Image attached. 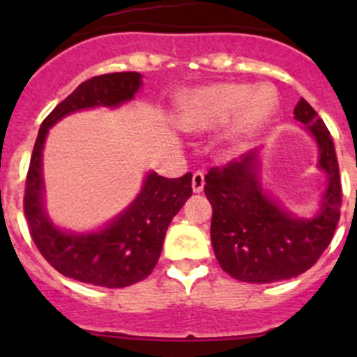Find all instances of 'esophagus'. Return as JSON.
I'll list each match as a JSON object with an SVG mask.
<instances>
[{
  "label": "esophagus",
  "instance_id": "1",
  "mask_svg": "<svg viewBox=\"0 0 357 357\" xmlns=\"http://www.w3.org/2000/svg\"><path fill=\"white\" fill-rule=\"evenodd\" d=\"M204 186H205V179H204V172L197 171L193 172V178H192V188L195 193L204 192Z\"/></svg>",
  "mask_w": 357,
  "mask_h": 357
}]
</instances>
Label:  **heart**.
I'll return each instance as SVG.
<instances>
[{
	"instance_id": "heart-1",
	"label": "heart",
	"mask_w": 357,
	"mask_h": 357,
	"mask_svg": "<svg viewBox=\"0 0 357 357\" xmlns=\"http://www.w3.org/2000/svg\"><path fill=\"white\" fill-rule=\"evenodd\" d=\"M278 107L275 89L242 82H221L190 93L181 105V122L188 129L219 128L229 122V139L245 145L261 135Z\"/></svg>"
}]
</instances>
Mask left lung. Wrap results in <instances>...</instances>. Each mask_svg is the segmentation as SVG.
<instances>
[{"label": "left lung", "instance_id": "8db88e82", "mask_svg": "<svg viewBox=\"0 0 357 357\" xmlns=\"http://www.w3.org/2000/svg\"><path fill=\"white\" fill-rule=\"evenodd\" d=\"M294 117L319 145V165L328 174L323 208L314 219H295L262 193L255 153L211 167L205 195L212 204L211 240L222 271L248 283L294 278L318 262L340 219L342 185L333 139L316 110L301 98Z\"/></svg>", "mask_w": 357, "mask_h": 357}]
</instances>
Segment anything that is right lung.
<instances>
[{"mask_svg":"<svg viewBox=\"0 0 357 357\" xmlns=\"http://www.w3.org/2000/svg\"><path fill=\"white\" fill-rule=\"evenodd\" d=\"M139 86L138 72H114L88 79L50 112L32 150L24 195L31 238L56 271L89 285L122 289L142 282L153 271L169 222L192 195V174L169 179L150 172L138 199L110 226L91 235H74L55 228L43 211V145L48 128L63 115L96 105L117 107L131 100Z\"/></svg>","mask_w":357,"mask_h":357,"instance_id":"obj_1","label":"right lung"}]
</instances>
